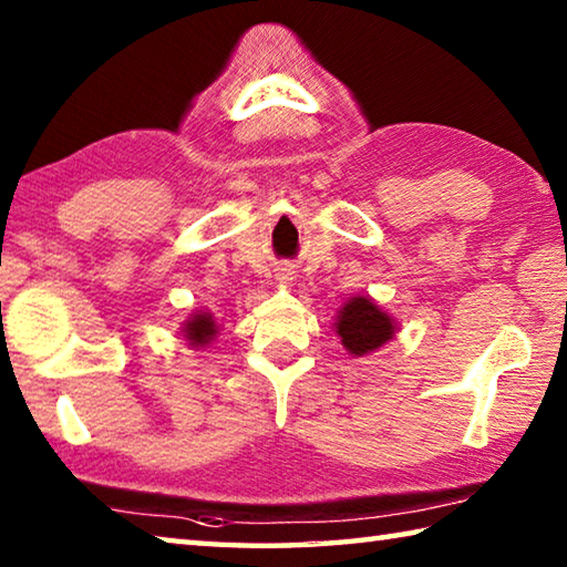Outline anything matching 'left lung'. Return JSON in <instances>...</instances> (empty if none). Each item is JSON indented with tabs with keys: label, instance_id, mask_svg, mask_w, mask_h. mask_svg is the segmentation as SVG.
Instances as JSON below:
<instances>
[{
	"label": "left lung",
	"instance_id": "left-lung-1",
	"mask_svg": "<svg viewBox=\"0 0 567 567\" xmlns=\"http://www.w3.org/2000/svg\"><path fill=\"white\" fill-rule=\"evenodd\" d=\"M393 329L395 326L391 316H385L379 306L371 299H363V296L346 303L339 316V323H336V333L341 336L346 351L355 355L371 353L385 341H391Z\"/></svg>",
	"mask_w": 567,
	"mask_h": 567
}]
</instances>
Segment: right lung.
Instances as JSON below:
<instances>
[{
  "instance_id": "obj_1",
  "label": "right lung",
  "mask_w": 567,
  "mask_h": 567,
  "mask_svg": "<svg viewBox=\"0 0 567 567\" xmlns=\"http://www.w3.org/2000/svg\"><path fill=\"white\" fill-rule=\"evenodd\" d=\"M186 339L192 346H204L214 339L216 333V323L212 321V316L208 313H196L192 321L186 323Z\"/></svg>"
}]
</instances>
